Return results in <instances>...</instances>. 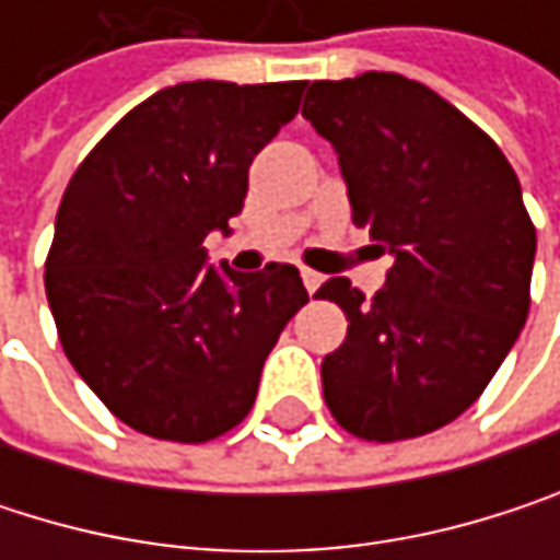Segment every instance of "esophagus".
Here are the masks:
<instances>
[{
	"label": "esophagus",
	"instance_id": "esophagus-1",
	"mask_svg": "<svg viewBox=\"0 0 560 560\" xmlns=\"http://www.w3.org/2000/svg\"><path fill=\"white\" fill-rule=\"evenodd\" d=\"M301 281H304V288L314 294V291L324 284V276H320V272H311V269H301Z\"/></svg>",
	"mask_w": 560,
	"mask_h": 560
}]
</instances>
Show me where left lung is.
I'll return each instance as SVG.
<instances>
[{"label": "left lung", "mask_w": 560, "mask_h": 560, "mask_svg": "<svg viewBox=\"0 0 560 560\" xmlns=\"http://www.w3.org/2000/svg\"><path fill=\"white\" fill-rule=\"evenodd\" d=\"M301 116L340 162L353 223L395 256L373 301L350 279L314 298L347 314L324 401L363 441H405L464 415L528 317L535 226L500 145L401 73L314 80Z\"/></svg>", "instance_id": "left-lung-1"}]
</instances>
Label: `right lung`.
Wrapping results in <instances>:
<instances>
[{"instance_id":"add662e5","label":"right lung","mask_w":560,"mask_h":560,"mask_svg":"<svg viewBox=\"0 0 560 560\" xmlns=\"http://www.w3.org/2000/svg\"><path fill=\"white\" fill-rule=\"evenodd\" d=\"M307 80L165 86L126 113L73 171L45 262L57 337L129 428L203 444L236 428L266 357L307 301L294 266H207L230 233L253 159L294 119Z\"/></svg>"}]
</instances>
